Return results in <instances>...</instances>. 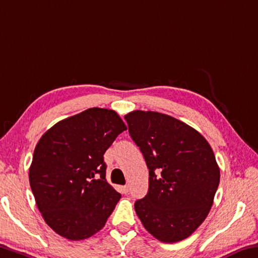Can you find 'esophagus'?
<instances>
[{"label": "esophagus", "instance_id": "esophagus-1", "mask_svg": "<svg viewBox=\"0 0 258 258\" xmlns=\"http://www.w3.org/2000/svg\"><path fill=\"white\" fill-rule=\"evenodd\" d=\"M120 190L122 191V193L126 194L128 191V185H125V186H121L120 187Z\"/></svg>", "mask_w": 258, "mask_h": 258}]
</instances>
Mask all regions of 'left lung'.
<instances>
[{"mask_svg":"<svg viewBox=\"0 0 258 258\" xmlns=\"http://www.w3.org/2000/svg\"><path fill=\"white\" fill-rule=\"evenodd\" d=\"M131 138L149 169V188L134 209L142 225L162 242L189 236L214 203L220 171L210 145L181 120L155 111L125 116Z\"/></svg>","mask_w":258,"mask_h":258,"instance_id":"obj_1","label":"left lung"}]
</instances>
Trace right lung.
Returning <instances> with one entry per match:
<instances>
[{
  "mask_svg": "<svg viewBox=\"0 0 258 258\" xmlns=\"http://www.w3.org/2000/svg\"><path fill=\"white\" fill-rule=\"evenodd\" d=\"M125 130L116 111L91 108L41 137L28 177L38 209L57 234L84 240L103 228L121 198L105 179L103 155Z\"/></svg>",
  "mask_w": 258,
  "mask_h": 258,
  "instance_id": "add662e5",
  "label": "right lung"
}]
</instances>
